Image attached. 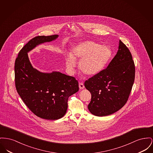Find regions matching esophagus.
<instances>
[{
    "label": "esophagus",
    "instance_id": "1",
    "mask_svg": "<svg viewBox=\"0 0 153 153\" xmlns=\"http://www.w3.org/2000/svg\"><path fill=\"white\" fill-rule=\"evenodd\" d=\"M79 88L80 90H82L84 88V85L82 82H79Z\"/></svg>",
    "mask_w": 153,
    "mask_h": 153
}]
</instances>
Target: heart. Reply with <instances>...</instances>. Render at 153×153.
I'll return each instance as SVG.
<instances>
[{"instance_id":"b5f03b06","label":"heart","mask_w":153,"mask_h":153,"mask_svg":"<svg viewBox=\"0 0 153 153\" xmlns=\"http://www.w3.org/2000/svg\"><path fill=\"white\" fill-rule=\"evenodd\" d=\"M111 55V50L106 45H100L94 41H86L72 50L66 57L67 67L73 70L76 61H80V69L87 76H93L101 72Z\"/></svg>"}]
</instances>
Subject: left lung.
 Masks as SVG:
<instances>
[{
	"mask_svg": "<svg viewBox=\"0 0 153 153\" xmlns=\"http://www.w3.org/2000/svg\"><path fill=\"white\" fill-rule=\"evenodd\" d=\"M135 66L128 48L121 40L108 67L84 82L91 94L88 108L97 116L111 114L126 105L135 80Z\"/></svg>",
	"mask_w": 153,
	"mask_h": 153,
	"instance_id": "left-lung-1",
	"label": "left lung"
}]
</instances>
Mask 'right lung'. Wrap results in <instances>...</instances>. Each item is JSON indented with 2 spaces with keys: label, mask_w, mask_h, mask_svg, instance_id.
Returning <instances> with one entry per match:
<instances>
[{
  "label": "right lung",
  "mask_w": 153,
  "mask_h": 153,
  "mask_svg": "<svg viewBox=\"0 0 153 153\" xmlns=\"http://www.w3.org/2000/svg\"><path fill=\"white\" fill-rule=\"evenodd\" d=\"M58 35L38 36L29 40L18 53L14 65L17 91L29 110L37 117L50 120L63 117L70 96L79 90L74 77L60 72L45 73L33 68L27 53L36 45L54 40Z\"/></svg>",
  "instance_id": "right-lung-1"
}]
</instances>
